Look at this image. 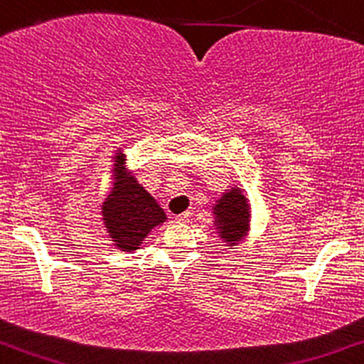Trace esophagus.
Masks as SVG:
<instances>
[{
	"label": "esophagus",
	"mask_w": 364,
	"mask_h": 364,
	"mask_svg": "<svg viewBox=\"0 0 364 364\" xmlns=\"http://www.w3.org/2000/svg\"><path fill=\"white\" fill-rule=\"evenodd\" d=\"M175 220H177V223H189V212L178 213V215L175 217Z\"/></svg>",
	"instance_id": "obj_1"
}]
</instances>
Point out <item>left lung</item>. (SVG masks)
Wrapping results in <instances>:
<instances>
[{
    "instance_id": "left-lung-1",
    "label": "left lung",
    "mask_w": 364,
    "mask_h": 364,
    "mask_svg": "<svg viewBox=\"0 0 364 364\" xmlns=\"http://www.w3.org/2000/svg\"><path fill=\"white\" fill-rule=\"evenodd\" d=\"M212 233H215L228 249H235L249 237L252 208L242 187L233 186L224 191L212 205Z\"/></svg>"
}]
</instances>
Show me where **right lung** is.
Returning <instances> with one entry per match:
<instances>
[{
	"label": "right lung",
	"mask_w": 364,
	"mask_h": 364,
	"mask_svg": "<svg viewBox=\"0 0 364 364\" xmlns=\"http://www.w3.org/2000/svg\"><path fill=\"white\" fill-rule=\"evenodd\" d=\"M108 191L101 201V223L107 238L121 252H134L159 224L166 223V213L157 200L127 170L124 145L112 152Z\"/></svg>",
	"instance_id": "1"
}]
</instances>
